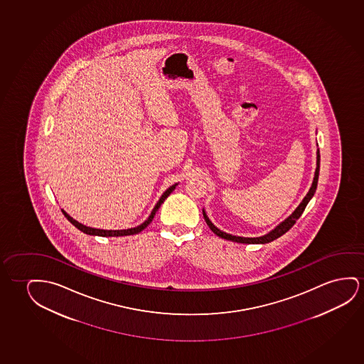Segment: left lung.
Listing matches in <instances>:
<instances>
[{
    "label": "left lung",
    "instance_id": "8db88e82",
    "mask_svg": "<svg viewBox=\"0 0 364 364\" xmlns=\"http://www.w3.org/2000/svg\"><path fill=\"white\" fill-rule=\"evenodd\" d=\"M319 162H321V156H319V151L317 152V168H316V173H314V179H313L312 187H311V190L308 192L307 196L303 198L302 202H301V205H298L297 210L293 212L292 215L288 217L287 220H283L281 225H277L274 230L269 232L268 235L266 236L257 237V238H246V237H237L232 236V235H228V233H225V232H222V230H218L217 227H215L210 220H208V217L205 215V212L203 210V217H205V223L208 225L212 232L217 235V236L220 237V238H225L227 241L237 242V243H247V245H255V243H269V242L274 241L277 240L278 237L283 236L286 232L291 230L294 223L297 222L298 218L302 215L303 210H306V207H307L308 202L311 200L313 195H314V192H316V188H317L318 183V176H319Z\"/></svg>",
    "mask_w": 364,
    "mask_h": 364
}]
</instances>
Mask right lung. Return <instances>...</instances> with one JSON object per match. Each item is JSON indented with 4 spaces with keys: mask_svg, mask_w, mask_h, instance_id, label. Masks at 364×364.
Listing matches in <instances>:
<instances>
[{
    "mask_svg": "<svg viewBox=\"0 0 364 364\" xmlns=\"http://www.w3.org/2000/svg\"><path fill=\"white\" fill-rule=\"evenodd\" d=\"M176 188V185L172 186V187H169L168 190L164 192L162 197L159 198V202H157V205H154V210L151 212V215H149V220H144V223L141 225H137V227H134V228H129V230H96V228H91V227H86V225H81V223H78L77 220H73L72 217L67 215L65 210H62V213L65 215L67 220L71 222L72 225L77 227L78 230L83 232V233H86V235H92V236H101V237H118V236H129V235H136V233H139L141 230H144L147 225L152 222L154 220V215H156V212L159 208V205L164 203V200L168 197L171 193H172V191Z\"/></svg>",
    "mask_w": 364,
    "mask_h": 364,
    "instance_id": "add662e5",
    "label": "right lung"
}]
</instances>
